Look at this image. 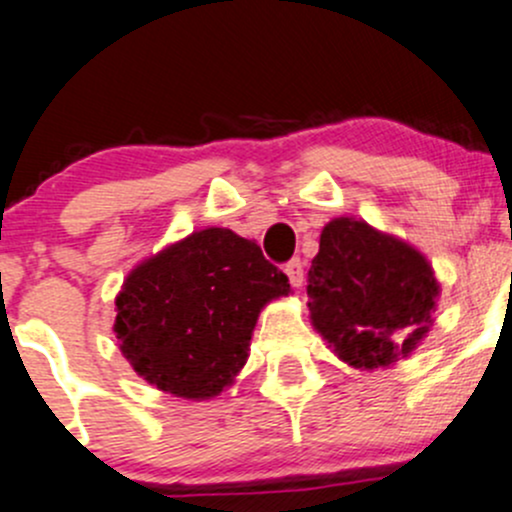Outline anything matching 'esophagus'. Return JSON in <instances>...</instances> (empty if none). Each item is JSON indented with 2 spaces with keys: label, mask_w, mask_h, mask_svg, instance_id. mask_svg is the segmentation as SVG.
Segmentation results:
<instances>
[{
  "label": "esophagus",
  "mask_w": 512,
  "mask_h": 512,
  "mask_svg": "<svg viewBox=\"0 0 512 512\" xmlns=\"http://www.w3.org/2000/svg\"><path fill=\"white\" fill-rule=\"evenodd\" d=\"M284 272H287V277H289V284H292V287H301V284H304V262L299 260H289L287 265H284Z\"/></svg>",
  "instance_id": "1"
}]
</instances>
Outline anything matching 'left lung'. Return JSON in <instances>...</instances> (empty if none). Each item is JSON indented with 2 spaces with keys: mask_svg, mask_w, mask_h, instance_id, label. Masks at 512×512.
I'll list each match as a JSON object with an SVG mask.
<instances>
[{
  "mask_svg": "<svg viewBox=\"0 0 512 512\" xmlns=\"http://www.w3.org/2000/svg\"><path fill=\"white\" fill-rule=\"evenodd\" d=\"M306 294L311 326L338 360L375 370L412 355L427 338L441 287L417 247L341 215L321 230Z\"/></svg>",
  "mask_w": 512,
  "mask_h": 512,
  "instance_id": "obj_1",
  "label": "left lung"
}]
</instances>
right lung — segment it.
Listing matches in <instances>:
<instances>
[{"label": "right lung", "mask_w": 512, "mask_h": 512, "mask_svg": "<svg viewBox=\"0 0 512 512\" xmlns=\"http://www.w3.org/2000/svg\"><path fill=\"white\" fill-rule=\"evenodd\" d=\"M289 294L287 274L255 240L228 228L193 230L127 274L112 333L149 385L211 400L245 368L260 311Z\"/></svg>", "instance_id": "add662e5"}]
</instances>
